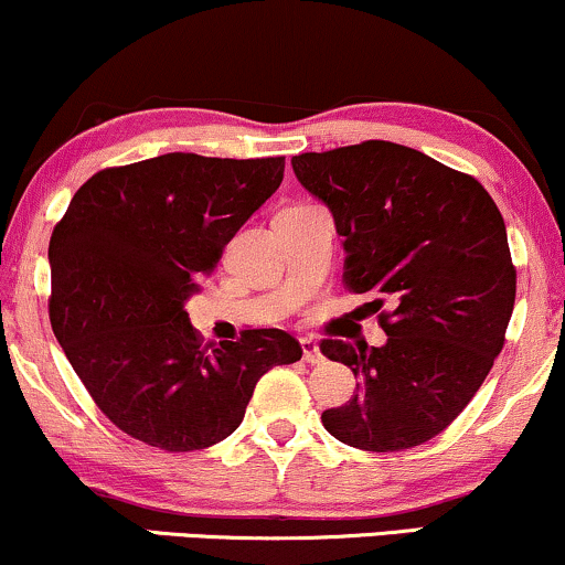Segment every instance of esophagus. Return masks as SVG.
<instances>
[{"instance_id":"obj_1","label":"esophagus","mask_w":565,"mask_h":565,"mask_svg":"<svg viewBox=\"0 0 565 565\" xmlns=\"http://www.w3.org/2000/svg\"><path fill=\"white\" fill-rule=\"evenodd\" d=\"M300 344H302V360H305V363H310V365L321 363L323 355H321V348H318L316 339H312V337H302Z\"/></svg>"}]
</instances>
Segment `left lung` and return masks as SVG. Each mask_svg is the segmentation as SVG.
I'll list each match as a JSON object with an SVG mask.
<instances>
[{
    "label": "left lung",
    "mask_w": 565,
    "mask_h": 565,
    "mask_svg": "<svg viewBox=\"0 0 565 565\" xmlns=\"http://www.w3.org/2000/svg\"><path fill=\"white\" fill-rule=\"evenodd\" d=\"M291 168L334 215L344 287L373 297L386 331L384 348L321 342L360 379L348 405L323 411L326 431L369 452L424 445L463 413L505 344V221L473 175L394 141L302 152Z\"/></svg>",
    "instance_id": "left-lung-1"
}]
</instances>
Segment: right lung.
<instances>
[{
    "label": "right lung",
    "instance_id": "right-lung-1",
    "mask_svg": "<svg viewBox=\"0 0 565 565\" xmlns=\"http://www.w3.org/2000/svg\"><path fill=\"white\" fill-rule=\"evenodd\" d=\"M284 158L192 152L105 168L73 194L50 239V321L73 371L128 437L205 450L242 424L255 384L302 358L281 329L202 344L183 302L249 215Z\"/></svg>",
    "mask_w": 565,
    "mask_h": 565
}]
</instances>
